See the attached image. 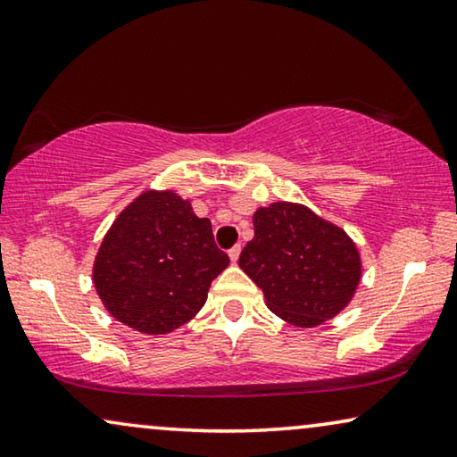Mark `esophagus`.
Returning <instances> with one entry per match:
<instances>
[{"mask_svg": "<svg viewBox=\"0 0 457 457\" xmlns=\"http://www.w3.org/2000/svg\"><path fill=\"white\" fill-rule=\"evenodd\" d=\"M239 255H241V243H237L235 247H230V249H228V257H230V262H237V260H239Z\"/></svg>", "mask_w": 457, "mask_h": 457, "instance_id": "obj_1", "label": "esophagus"}]
</instances>
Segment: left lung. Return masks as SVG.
<instances>
[{"label":"left lung","mask_w":457,"mask_h":457,"mask_svg":"<svg viewBox=\"0 0 457 457\" xmlns=\"http://www.w3.org/2000/svg\"><path fill=\"white\" fill-rule=\"evenodd\" d=\"M253 228L239 266L263 290L272 313L313 328L348 305L361 280V257L342 228L288 202L257 210Z\"/></svg>","instance_id":"1"}]
</instances>
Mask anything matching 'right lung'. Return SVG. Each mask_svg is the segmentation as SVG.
<instances>
[{
	"mask_svg": "<svg viewBox=\"0 0 457 457\" xmlns=\"http://www.w3.org/2000/svg\"><path fill=\"white\" fill-rule=\"evenodd\" d=\"M212 224L173 191H146L117 216L95 260L96 293L111 315L144 334H169L208 299L228 266Z\"/></svg>",
	"mask_w": 457,
	"mask_h": 457,
	"instance_id": "obj_1",
	"label": "right lung"
}]
</instances>
